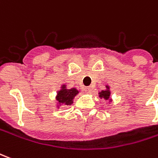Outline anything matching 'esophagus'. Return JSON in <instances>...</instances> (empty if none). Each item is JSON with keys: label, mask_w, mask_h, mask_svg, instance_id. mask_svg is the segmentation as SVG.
<instances>
[{"label": "esophagus", "mask_w": 158, "mask_h": 158, "mask_svg": "<svg viewBox=\"0 0 158 158\" xmlns=\"http://www.w3.org/2000/svg\"><path fill=\"white\" fill-rule=\"evenodd\" d=\"M84 91H85V93H87V94H90V93H92V87H85L84 89Z\"/></svg>", "instance_id": "34e87169"}]
</instances>
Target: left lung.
Returning a JSON list of instances; mask_svg holds the SVG:
<instances>
[{"instance_id":"left-lung-1","label":"left lung","mask_w":158,"mask_h":158,"mask_svg":"<svg viewBox=\"0 0 158 158\" xmlns=\"http://www.w3.org/2000/svg\"><path fill=\"white\" fill-rule=\"evenodd\" d=\"M106 90H102L101 92L98 93V97L100 98H104L106 100H109L111 101L110 99V86L109 85H106Z\"/></svg>"}]
</instances>
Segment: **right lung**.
I'll list each match as a JSON object with an SVG mask.
<instances>
[{
	"label": "right lung",
	"mask_w": 158,
	"mask_h": 158,
	"mask_svg": "<svg viewBox=\"0 0 158 158\" xmlns=\"http://www.w3.org/2000/svg\"><path fill=\"white\" fill-rule=\"evenodd\" d=\"M60 88V90L58 91V93H57V107L60 108V106H62V105L71 106L73 103L75 96L79 94V91L77 90L76 88L67 89L65 85H62Z\"/></svg>",
	"instance_id": "1"
}]
</instances>
